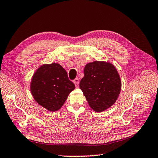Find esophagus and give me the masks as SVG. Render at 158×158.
<instances>
[{
	"label": "esophagus",
	"mask_w": 158,
	"mask_h": 158,
	"mask_svg": "<svg viewBox=\"0 0 158 158\" xmlns=\"http://www.w3.org/2000/svg\"><path fill=\"white\" fill-rule=\"evenodd\" d=\"M73 83L77 87L79 85V78H75L74 80H73Z\"/></svg>",
	"instance_id": "34e87169"
}]
</instances>
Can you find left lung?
<instances>
[{
  "label": "left lung",
  "instance_id": "8db88e82",
  "mask_svg": "<svg viewBox=\"0 0 158 158\" xmlns=\"http://www.w3.org/2000/svg\"><path fill=\"white\" fill-rule=\"evenodd\" d=\"M79 87L90 107L102 112L114 104L120 94L121 81L115 67L110 63H87Z\"/></svg>",
  "mask_w": 158,
  "mask_h": 158
}]
</instances>
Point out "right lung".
<instances>
[{
    "label": "right lung",
    "instance_id": "add662e5",
    "mask_svg": "<svg viewBox=\"0 0 158 158\" xmlns=\"http://www.w3.org/2000/svg\"><path fill=\"white\" fill-rule=\"evenodd\" d=\"M75 88L67 71L58 63L40 67L31 83V91L35 100L51 111L59 110Z\"/></svg>",
    "mask_w": 158,
    "mask_h": 158
}]
</instances>
